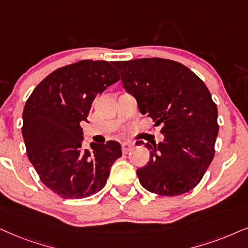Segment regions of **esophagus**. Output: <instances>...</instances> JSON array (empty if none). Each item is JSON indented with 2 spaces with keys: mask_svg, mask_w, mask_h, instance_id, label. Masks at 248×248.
Listing matches in <instances>:
<instances>
[{
  "mask_svg": "<svg viewBox=\"0 0 248 248\" xmlns=\"http://www.w3.org/2000/svg\"><path fill=\"white\" fill-rule=\"evenodd\" d=\"M121 149H122V152H124V155H127V153L129 152L131 149H133V144H130V143H122L121 144Z\"/></svg>",
  "mask_w": 248,
  "mask_h": 248,
  "instance_id": "1",
  "label": "esophagus"
}]
</instances>
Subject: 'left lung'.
<instances>
[{"label":"left lung","mask_w":248,"mask_h":248,"mask_svg":"<svg viewBox=\"0 0 248 248\" xmlns=\"http://www.w3.org/2000/svg\"><path fill=\"white\" fill-rule=\"evenodd\" d=\"M113 65L140 113L155 126L162 124L164 142L145 144L150 160L137 169L140 183L160 196L189 192L215 155L217 108L208 88L190 68L170 59L142 58Z\"/></svg>","instance_id":"left-lung-1"}]
</instances>
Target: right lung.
I'll return each mask as SVG.
<instances>
[{"label":"right lung","mask_w":248,"mask_h":248,"mask_svg":"<svg viewBox=\"0 0 248 248\" xmlns=\"http://www.w3.org/2000/svg\"><path fill=\"white\" fill-rule=\"evenodd\" d=\"M113 62L84 59L50 73L28 97L21 133L41 182L64 199H81L105 186L109 168L122 155L115 140L82 149L81 121L93 103L119 77Z\"/></svg>","instance_id":"add662e5"}]
</instances>
